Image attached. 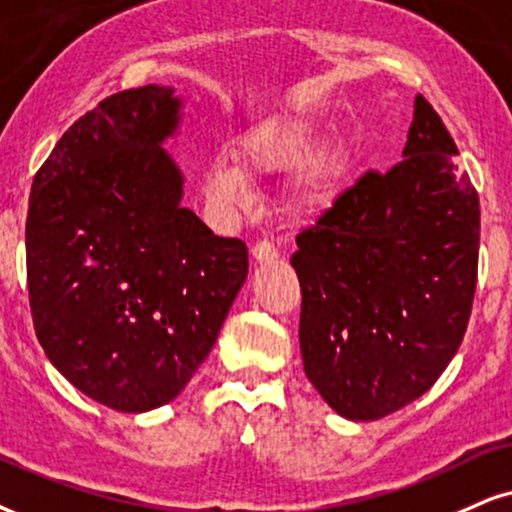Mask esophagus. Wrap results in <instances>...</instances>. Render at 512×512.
Listing matches in <instances>:
<instances>
[{
  "mask_svg": "<svg viewBox=\"0 0 512 512\" xmlns=\"http://www.w3.org/2000/svg\"><path fill=\"white\" fill-rule=\"evenodd\" d=\"M251 256H254L258 263H273V261H277V256H280V254H277L273 242H266V239H263V242L254 244V249H251Z\"/></svg>",
  "mask_w": 512,
  "mask_h": 512,
  "instance_id": "esophagus-1",
  "label": "esophagus"
}]
</instances>
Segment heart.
Returning a JSON list of instances; mask_svg holds the SVG:
<instances>
[{"label": "heart", "mask_w": 512, "mask_h": 512, "mask_svg": "<svg viewBox=\"0 0 512 512\" xmlns=\"http://www.w3.org/2000/svg\"><path fill=\"white\" fill-rule=\"evenodd\" d=\"M320 130L311 121H289L251 137L239 151L246 173L254 178L289 173L318 149ZM349 168L344 151H327L308 163L294 189V206L304 216H318L337 199ZM206 192L216 204L235 206L246 197V175L232 159L220 156L206 173Z\"/></svg>", "instance_id": "1"}]
</instances>
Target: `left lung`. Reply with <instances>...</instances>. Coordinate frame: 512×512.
<instances>
[{
	"instance_id": "left-lung-1",
	"label": "left lung",
	"mask_w": 512,
	"mask_h": 512,
	"mask_svg": "<svg viewBox=\"0 0 512 512\" xmlns=\"http://www.w3.org/2000/svg\"><path fill=\"white\" fill-rule=\"evenodd\" d=\"M456 154L418 94L403 161L368 170L296 235L304 370L344 418L380 420L420 399L463 342L479 197Z\"/></svg>"
}]
</instances>
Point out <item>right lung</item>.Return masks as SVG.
Returning a JSON list of instances; mask_svg holds the SVG:
<instances>
[{
  "label": "right lung",
  "instance_id": "right-lung-1",
  "mask_svg": "<svg viewBox=\"0 0 512 512\" xmlns=\"http://www.w3.org/2000/svg\"><path fill=\"white\" fill-rule=\"evenodd\" d=\"M180 109L173 87L111 94L63 132L30 192L37 339L73 387L123 413L185 389L249 273L242 239L180 206L185 180L163 149Z\"/></svg>",
  "mask_w": 512,
  "mask_h": 512
}]
</instances>
